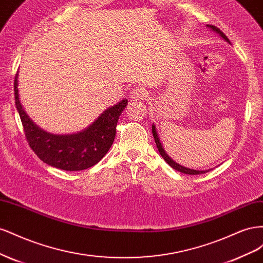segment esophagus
<instances>
[{"label": "esophagus", "mask_w": 263, "mask_h": 263, "mask_svg": "<svg viewBox=\"0 0 263 263\" xmlns=\"http://www.w3.org/2000/svg\"><path fill=\"white\" fill-rule=\"evenodd\" d=\"M148 95H149L148 91L144 89V87H140V86L134 87L129 93V97L132 100H145L148 98Z\"/></svg>", "instance_id": "obj_1"}]
</instances>
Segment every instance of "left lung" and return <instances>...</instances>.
I'll list each match as a JSON object with an SVG mask.
<instances>
[{
  "mask_svg": "<svg viewBox=\"0 0 263 263\" xmlns=\"http://www.w3.org/2000/svg\"><path fill=\"white\" fill-rule=\"evenodd\" d=\"M209 27H211L213 30H215L216 31V33H218L222 38L225 39V41H227L228 43H229V41H228V38H227V36L222 33V31L219 29V28H217L216 26H214V25H209ZM153 135H154V138H155V141H156V145H157V148H158V150H159V153H160V155L162 156V158L164 159L165 160V162L168 163L171 168H173L174 170H177V171H179V172H182V173H185V174H202V173H206V172H209L210 170H203V171H198V170H193V169H187V168H184V166H182V165H180V164H178V163H176L174 162L172 159L166 155V153L165 151L163 150V148H162V145H161V142H160V139H159V137H158V134H157V132H156V127H155V125H153Z\"/></svg>",
  "mask_w": 263,
  "mask_h": 263,
  "instance_id": "obj_1",
  "label": "left lung"
}]
</instances>
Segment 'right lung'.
<instances>
[{"mask_svg":"<svg viewBox=\"0 0 263 263\" xmlns=\"http://www.w3.org/2000/svg\"><path fill=\"white\" fill-rule=\"evenodd\" d=\"M14 94L24 134L31 150L45 163L67 171L91 168L107 154L115 139L118 118L127 105V100H122L80 133L52 135L38 128L24 112L18 99L17 73L14 80Z\"/></svg>","mask_w":263,"mask_h":263,"instance_id":"obj_1","label":"right lung"}]
</instances>
